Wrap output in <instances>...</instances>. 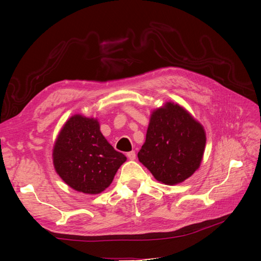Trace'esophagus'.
<instances>
[{
  "label": "esophagus",
  "mask_w": 261,
  "mask_h": 261,
  "mask_svg": "<svg viewBox=\"0 0 261 261\" xmlns=\"http://www.w3.org/2000/svg\"><path fill=\"white\" fill-rule=\"evenodd\" d=\"M126 155H127V158H128L129 160H135V158H136L135 151H129V152L126 153Z\"/></svg>",
  "instance_id": "obj_1"
}]
</instances>
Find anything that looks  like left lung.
I'll return each mask as SVG.
<instances>
[{
  "label": "left lung",
  "instance_id": "1",
  "mask_svg": "<svg viewBox=\"0 0 261 261\" xmlns=\"http://www.w3.org/2000/svg\"><path fill=\"white\" fill-rule=\"evenodd\" d=\"M203 126L181 106L169 101L150 115L138 160L165 185H176L199 169L206 147Z\"/></svg>",
  "mask_w": 261,
  "mask_h": 261
}]
</instances>
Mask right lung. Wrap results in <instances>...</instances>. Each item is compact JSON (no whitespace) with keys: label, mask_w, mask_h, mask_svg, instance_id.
Segmentation results:
<instances>
[{"label":"right lung","mask_w":261,"mask_h":261,"mask_svg":"<svg viewBox=\"0 0 261 261\" xmlns=\"http://www.w3.org/2000/svg\"><path fill=\"white\" fill-rule=\"evenodd\" d=\"M55 172L75 191L97 195L111 185L126 156L100 132L97 118L75 114L63 125L52 150Z\"/></svg>","instance_id":"right-lung-1"}]
</instances>
